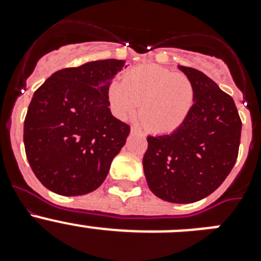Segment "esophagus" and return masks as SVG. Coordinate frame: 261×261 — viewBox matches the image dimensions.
Wrapping results in <instances>:
<instances>
[{
	"label": "esophagus",
	"instance_id": "34e87169",
	"mask_svg": "<svg viewBox=\"0 0 261 261\" xmlns=\"http://www.w3.org/2000/svg\"><path fill=\"white\" fill-rule=\"evenodd\" d=\"M130 132L135 133V135H141V136L144 135V133L140 130V128H137V126H132V128H130Z\"/></svg>",
	"mask_w": 261,
	"mask_h": 261
}]
</instances>
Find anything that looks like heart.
Here are the masks:
<instances>
[{
    "label": "heart",
    "mask_w": 261,
    "mask_h": 261,
    "mask_svg": "<svg viewBox=\"0 0 261 261\" xmlns=\"http://www.w3.org/2000/svg\"><path fill=\"white\" fill-rule=\"evenodd\" d=\"M108 100L114 114L129 119L140 110V117L149 132L167 135L180 128L195 103V86L181 73H174L155 64L130 69L121 82L108 87Z\"/></svg>",
    "instance_id": "obj_1"
}]
</instances>
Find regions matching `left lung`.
<instances>
[{
	"label": "left lung",
	"mask_w": 261,
	"mask_h": 261,
	"mask_svg": "<svg viewBox=\"0 0 261 261\" xmlns=\"http://www.w3.org/2000/svg\"><path fill=\"white\" fill-rule=\"evenodd\" d=\"M195 86L180 128L149 136L142 163L151 192L168 202L199 201L223 183L238 158L242 121L229 94L202 71L179 66Z\"/></svg>",
	"instance_id": "left-lung-1"
}]
</instances>
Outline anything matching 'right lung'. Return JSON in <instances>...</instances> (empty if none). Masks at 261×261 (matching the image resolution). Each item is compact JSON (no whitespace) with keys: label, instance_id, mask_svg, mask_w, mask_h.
<instances>
[{"label":"right lung","instance_id":"add662e5","mask_svg":"<svg viewBox=\"0 0 261 261\" xmlns=\"http://www.w3.org/2000/svg\"><path fill=\"white\" fill-rule=\"evenodd\" d=\"M124 65L110 59L61 69L32 96L24 150L34 174L52 192L86 195L105 181L130 132L108 108V87Z\"/></svg>","mask_w":261,"mask_h":261}]
</instances>
